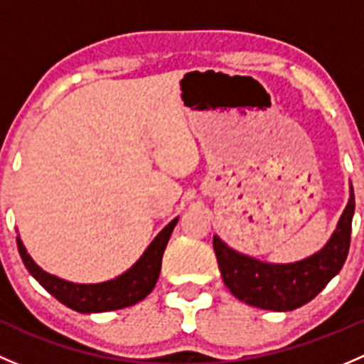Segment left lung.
Here are the masks:
<instances>
[{"instance_id":"left-lung-1","label":"left lung","mask_w":364,"mask_h":364,"mask_svg":"<svg viewBox=\"0 0 364 364\" xmlns=\"http://www.w3.org/2000/svg\"><path fill=\"white\" fill-rule=\"evenodd\" d=\"M354 193L336 231L321 252L293 264H269L235 252L213 237V250L224 284L238 299L263 310L287 312L303 306L342 269L350 247Z\"/></svg>"}]
</instances>
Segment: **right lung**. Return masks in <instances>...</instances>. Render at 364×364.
<instances>
[{"label": "right lung", "instance_id": "obj_1", "mask_svg": "<svg viewBox=\"0 0 364 364\" xmlns=\"http://www.w3.org/2000/svg\"><path fill=\"white\" fill-rule=\"evenodd\" d=\"M177 220L178 219L171 220L157 235L154 242L144 252V256L136 261V264H133V268L127 269L117 279L103 284H73L48 275L40 266H36L31 256L26 252V247L22 245L21 238H17V249L28 272L63 305L80 314L108 312V310H119L134 305L152 293L157 279H159L163 252Z\"/></svg>", "mask_w": 364, "mask_h": 364}]
</instances>
